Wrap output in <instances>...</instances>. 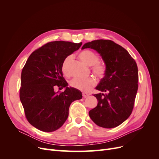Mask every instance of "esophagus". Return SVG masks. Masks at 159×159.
Masks as SVG:
<instances>
[{
    "instance_id": "obj_1",
    "label": "esophagus",
    "mask_w": 159,
    "mask_h": 159,
    "mask_svg": "<svg viewBox=\"0 0 159 159\" xmlns=\"http://www.w3.org/2000/svg\"><path fill=\"white\" fill-rule=\"evenodd\" d=\"M89 95L88 94V93H82V96H83V98H88V96H89Z\"/></svg>"
}]
</instances>
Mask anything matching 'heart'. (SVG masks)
<instances>
[{"instance_id":"1","label":"heart","mask_w":159,"mask_h":159,"mask_svg":"<svg viewBox=\"0 0 159 159\" xmlns=\"http://www.w3.org/2000/svg\"><path fill=\"white\" fill-rule=\"evenodd\" d=\"M78 56L85 64L91 66V70L93 73L99 78H103L106 74V66L103 62L99 61V56L95 52L90 50H84L81 51ZM71 56L66 57L61 64V71L65 75H69V64L71 61ZM96 84V81L93 77L85 79L74 78L70 82L71 88L81 91H89Z\"/></svg>"}]
</instances>
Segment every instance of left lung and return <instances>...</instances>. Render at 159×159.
Wrapping results in <instances>:
<instances>
[{
	"label": "left lung",
	"instance_id": "8db88e82",
	"mask_svg": "<svg viewBox=\"0 0 159 159\" xmlns=\"http://www.w3.org/2000/svg\"><path fill=\"white\" fill-rule=\"evenodd\" d=\"M98 51L106 65L104 78L94 94L98 103L89 111L91 120L103 128L119 126L131 115L138 89V68L135 60L120 45L109 40H97L85 44L81 49Z\"/></svg>",
	"mask_w": 159,
	"mask_h": 159
}]
</instances>
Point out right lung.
<instances>
[{
  "label": "right lung",
  "instance_id": "right-lung-1",
  "mask_svg": "<svg viewBox=\"0 0 159 159\" xmlns=\"http://www.w3.org/2000/svg\"><path fill=\"white\" fill-rule=\"evenodd\" d=\"M81 44L48 42L32 53L22 70L20 99L25 116L30 124L42 131L60 128L68 117L71 102L82 98L79 90L68 87L61 71L64 59ZM56 87L66 89L56 93Z\"/></svg>",
  "mask_w": 159,
  "mask_h": 159
}]
</instances>
